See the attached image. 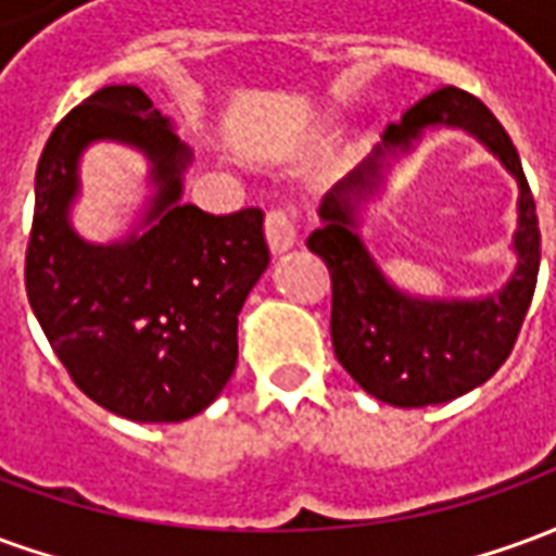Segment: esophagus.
Returning a JSON list of instances; mask_svg holds the SVG:
<instances>
[{
  "label": "esophagus",
  "instance_id": "1",
  "mask_svg": "<svg viewBox=\"0 0 556 556\" xmlns=\"http://www.w3.org/2000/svg\"><path fill=\"white\" fill-rule=\"evenodd\" d=\"M265 235L274 253H286L298 241V219L291 217L289 211L274 207V211H267L265 217Z\"/></svg>",
  "mask_w": 556,
  "mask_h": 556
}]
</instances>
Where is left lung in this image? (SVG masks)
<instances>
[{
  "instance_id": "8db88e82",
  "label": "left lung",
  "mask_w": 556,
  "mask_h": 556,
  "mask_svg": "<svg viewBox=\"0 0 556 556\" xmlns=\"http://www.w3.org/2000/svg\"><path fill=\"white\" fill-rule=\"evenodd\" d=\"M429 124H453L477 132L522 187L516 236L519 270L501 295L485 302H417L402 295L380 277L371 256L350 231V195L371 189L377 160L393 147H409V139ZM318 214L325 226L309 235L306 247L330 270L333 351L342 369L369 396L399 408L441 405L485 384L506 363L536 291L542 235L536 202L513 139L479 98L443 86L414 103L402 115V125L387 127L384 142L375 148L372 157L325 195Z\"/></svg>"
}]
</instances>
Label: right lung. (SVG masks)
<instances>
[{"instance_id":"1","label":"right lung","mask_w":556,"mask_h":556,"mask_svg":"<svg viewBox=\"0 0 556 556\" xmlns=\"http://www.w3.org/2000/svg\"><path fill=\"white\" fill-rule=\"evenodd\" d=\"M91 138L142 147L161 184L155 226L115 248L79 242L64 219ZM190 151L137 86H103L55 125L35 172L26 294L71 381L134 422L205 410L238 363V313L267 253L265 214L178 205Z\"/></svg>"}]
</instances>
